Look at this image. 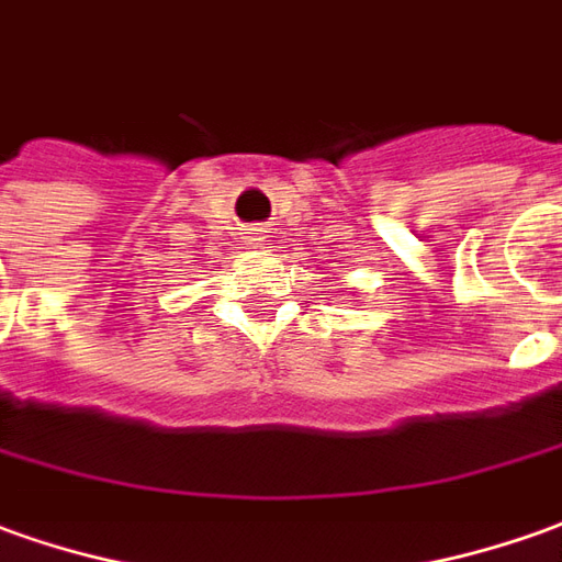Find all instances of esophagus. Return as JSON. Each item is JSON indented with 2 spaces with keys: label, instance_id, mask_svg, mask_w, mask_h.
Returning <instances> with one entry per match:
<instances>
[{
  "label": "esophagus",
  "instance_id": "esophagus-1",
  "mask_svg": "<svg viewBox=\"0 0 562 562\" xmlns=\"http://www.w3.org/2000/svg\"><path fill=\"white\" fill-rule=\"evenodd\" d=\"M244 235H247V244H250V247H259V244H262V238H266V235H262V229H250V232H244Z\"/></svg>",
  "mask_w": 562,
  "mask_h": 562
}]
</instances>
